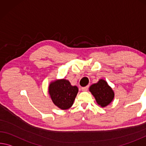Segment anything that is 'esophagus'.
Here are the masks:
<instances>
[{"mask_svg": "<svg viewBox=\"0 0 146 146\" xmlns=\"http://www.w3.org/2000/svg\"><path fill=\"white\" fill-rule=\"evenodd\" d=\"M88 88H89L88 86H85V87H82L81 90H82V91H87V90H88Z\"/></svg>", "mask_w": 146, "mask_h": 146, "instance_id": "obj_1", "label": "esophagus"}]
</instances>
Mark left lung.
I'll return each instance as SVG.
<instances>
[{
  "label": "left lung",
  "instance_id": "left-lung-1",
  "mask_svg": "<svg viewBox=\"0 0 146 146\" xmlns=\"http://www.w3.org/2000/svg\"><path fill=\"white\" fill-rule=\"evenodd\" d=\"M90 91L95 97L97 103L101 106H106L112 102L114 99V94L112 88L108 85L107 82L104 80L92 85Z\"/></svg>",
  "mask_w": 146,
  "mask_h": 146
}]
</instances>
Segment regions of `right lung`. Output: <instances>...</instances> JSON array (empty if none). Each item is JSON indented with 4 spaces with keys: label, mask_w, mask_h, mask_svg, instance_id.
Masks as SVG:
<instances>
[{
    "label": "right lung",
    "mask_w": 146,
    "mask_h": 146,
    "mask_svg": "<svg viewBox=\"0 0 146 146\" xmlns=\"http://www.w3.org/2000/svg\"><path fill=\"white\" fill-rule=\"evenodd\" d=\"M78 91L76 86H73L68 80L65 79L51 83L48 88L52 102L62 110L68 109L73 105Z\"/></svg>",
    "instance_id": "1"
}]
</instances>
